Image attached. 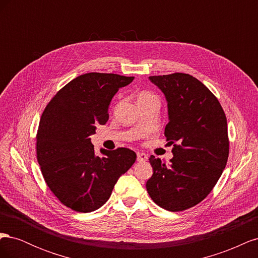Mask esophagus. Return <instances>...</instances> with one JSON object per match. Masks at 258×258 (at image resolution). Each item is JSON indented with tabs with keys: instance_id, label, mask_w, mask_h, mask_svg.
<instances>
[{
	"instance_id": "esophagus-1",
	"label": "esophagus",
	"mask_w": 258,
	"mask_h": 258,
	"mask_svg": "<svg viewBox=\"0 0 258 258\" xmlns=\"http://www.w3.org/2000/svg\"><path fill=\"white\" fill-rule=\"evenodd\" d=\"M137 159L139 162H144L147 160V155L144 153H138L137 154Z\"/></svg>"
}]
</instances>
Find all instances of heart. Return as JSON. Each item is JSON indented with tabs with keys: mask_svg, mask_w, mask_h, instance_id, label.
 <instances>
[{
	"mask_svg": "<svg viewBox=\"0 0 258 258\" xmlns=\"http://www.w3.org/2000/svg\"><path fill=\"white\" fill-rule=\"evenodd\" d=\"M150 98H155L153 95H151L150 92H142L141 95L139 96L138 100H142V99H150Z\"/></svg>",
	"mask_w": 258,
	"mask_h": 258,
	"instance_id": "b5f03b06",
	"label": "heart"
}]
</instances>
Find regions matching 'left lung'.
<instances>
[{
	"label": "left lung",
	"mask_w": 258,
	"mask_h": 258,
	"mask_svg": "<svg viewBox=\"0 0 258 258\" xmlns=\"http://www.w3.org/2000/svg\"><path fill=\"white\" fill-rule=\"evenodd\" d=\"M165 95L172 145L170 166L151 156L146 189L155 204L172 212L198 205L213 189L229 154L227 119L215 96L189 74L148 77Z\"/></svg>",
	"instance_id": "8db88e82"
}]
</instances>
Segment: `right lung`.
<instances>
[{
	"label": "right lung",
	"instance_id": "add662e5",
	"mask_svg": "<svg viewBox=\"0 0 258 258\" xmlns=\"http://www.w3.org/2000/svg\"><path fill=\"white\" fill-rule=\"evenodd\" d=\"M135 80L118 74L77 76L46 106L36 136V154L45 182L61 204L88 213L111 197L121 174L137 154L126 147L101 148L95 154L90 136L108 120V106L117 91Z\"/></svg>",
	"mask_w": 258,
	"mask_h": 258
}]
</instances>
